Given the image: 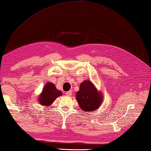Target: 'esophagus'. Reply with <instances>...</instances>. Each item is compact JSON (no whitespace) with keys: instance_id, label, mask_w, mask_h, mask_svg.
I'll use <instances>...</instances> for the list:
<instances>
[{"instance_id":"1","label":"esophagus","mask_w":151,"mask_h":151,"mask_svg":"<svg viewBox=\"0 0 151 151\" xmlns=\"http://www.w3.org/2000/svg\"><path fill=\"white\" fill-rule=\"evenodd\" d=\"M65 94L68 96H70L72 95V91H71V90H70V91H68L65 93Z\"/></svg>"}]
</instances>
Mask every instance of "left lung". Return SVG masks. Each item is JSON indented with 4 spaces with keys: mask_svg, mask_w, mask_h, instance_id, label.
<instances>
[{
    "mask_svg": "<svg viewBox=\"0 0 151 151\" xmlns=\"http://www.w3.org/2000/svg\"><path fill=\"white\" fill-rule=\"evenodd\" d=\"M76 99L81 109L91 112L100 108L103 102V94L91 81H84L76 92Z\"/></svg>",
    "mask_w": 151,
    "mask_h": 151,
    "instance_id": "left-lung-1",
    "label": "left lung"
}]
</instances>
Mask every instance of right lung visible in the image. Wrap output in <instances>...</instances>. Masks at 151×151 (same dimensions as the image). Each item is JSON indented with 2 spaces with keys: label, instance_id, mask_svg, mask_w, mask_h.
I'll list each match as a JSON object with an SVG mask.
<instances>
[{
  "label": "right lung",
  "instance_id": "right-lung-1",
  "mask_svg": "<svg viewBox=\"0 0 151 151\" xmlns=\"http://www.w3.org/2000/svg\"><path fill=\"white\" fill-rule=\"evenodd\" d=\"M62 94V92L57 89L55 85L50 82H48L45 84L37 100L40 104L42 106L49 107L53 103L57 98L61 96Z\"/></svg>",
  "mask_w": 151,
  "mask_h": 151
}]
</instances>
